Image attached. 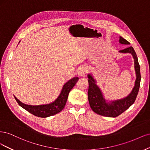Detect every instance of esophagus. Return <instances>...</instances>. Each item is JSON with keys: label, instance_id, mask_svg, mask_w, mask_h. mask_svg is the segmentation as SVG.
<instances>
[{"label": "esophagus", "instance_id": "34e87169", "mask_svg": "<svg viewBox=\"0 0 150 150\" xmlns=\"http://www.w3.org/2000/svg\"><path fill=\"white\" fill-rule=\"evenodd\" d=\"M87 69H86V67L82 66L80 68V70L79 71V75H80L81 76H85L87 73Z\"/></svg>", "mask_w": 150, "mask_h": 150}]
</instances>
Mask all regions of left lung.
<instances>
[{"mask_svg": "<svg viewBox=\"0 0 150 150\" xmlns=\"http://www.w3.org/2000/svg\"><path fill=\"white\" fill-rule=\"evenodd\" d=\"M120 43L125 45H129L130 43L122 37H120ZM120 52L130 53L133 55L134 60V69L137 74V79L132 91L127 97L122 100L113 101L110 103H108L105 100L100 89L96 85L95 80L91 75H88L89 85L88 98L90 107L95 113L101 116H105V117H117L129 108L136 100L139 88L141 74H140V67L136 52H134L132 46L120 50Z\"/></svg>", "mask_w": 150, "mask_h": 150, "instance_id": "obj_1", "label": "left lung"}]
</instances>
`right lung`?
<instances>
[{"mask_svg": "<svg viewBox=\"0 0 150 150\" xmlns=\"http://www.w3.org/2000/svg\"><path fill=\"white\" fill-rule=\"evenodd\" d=\"M78 80V77H74V78L70 80L69 81H67L64 85V87H63L61 93L58 98L54 102L49 105L38 106L28 105L22 103L15 96H14V97H15L17 102L21 107L26 110L27 112L32 113V115L36 116V117L41 118L50 117V116L59 113L64 109L67 101V98H68L69 92L73 88Z\"/></svg>", "mask_w": 150, "mask_h": 150, "instance_id": "add662e5", "label": "right lung"}]
</instances>
